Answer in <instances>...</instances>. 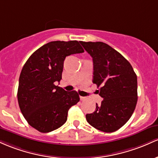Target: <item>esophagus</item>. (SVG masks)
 Listing matches in <instances>:
<instances>
[{
  "label": "esophagus",
  "instance_id": "1",
  "mask_svg": "<svg viewBox=\"0 0 158 158\" xmlns=\"http://www.w3.org/2000/svg\"><path fill=\"white\" fill-rule=\"evenodd\" d=\"M80 99H81V101L84 102V101L86 100V98H85V97H83V96H80Z\"/></svg>",
  "mask_w": 158,
  "mask_h": 158
}]
</instances>
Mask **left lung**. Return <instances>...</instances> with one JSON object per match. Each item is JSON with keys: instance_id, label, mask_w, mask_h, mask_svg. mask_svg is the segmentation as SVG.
<instances>
[{"instance_id": "8db88e82", "label": "left lung", "mask_w": 158, "mask_h": 158, "mask_svg": "<svg viewBox=\"0 0 158 158\" xmlns=\"http://www.w3.org/2000/svg\"><path fill=\"white\" fill-rule=\"evenodd\" d=\"M81 44L93 57V84L103 98L95 110L86 115L89 125L111 133L122 127L132 116L137 102V77L131 65L117 51L102 42Z\"/></svg>"}]
</instances>
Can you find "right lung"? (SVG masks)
Segmentation results:
<instances>
[{
  "label": "right lung",
  "instance_id": "1",
  "mask_svg": "<svg viewBox=\"0 0 158 158\" xmlns=\"http://www.w3.org/2000/svg\"><path fill=\"white\" fill-rule=\"evenodd\" d=\"M84 52L74 41H54L40 48L28 58L19 77L18 102L31 126L48 133L66 122L68 111L80 101L76 91L55 86L62 79L67 56Z\"/></svg>",
  "mask_w": 158,
  "mask_h": 158
}]
</instances>
